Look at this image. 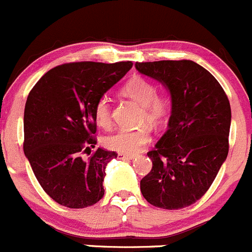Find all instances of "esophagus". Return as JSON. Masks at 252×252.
I'll list each match as a JSON object with an SVG mask.
<instances>
[{
    "instance_id": "1",
    "label": "esophagus",
    "mask_w": 252,
    "mask_h": 252,
    "mask_svg": "<svg viewBox=\"0 0 252 252\" xmlns=\"http://www.w3.org/2000/svg\"><path fill=\"white\" fill-rule=\"evenodd\" d=\"M118 158H119V159H123V160H132V159H134V155L121 154V153H119Z\"/></svg>"
}]
</instances>
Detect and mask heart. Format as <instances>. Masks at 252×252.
I'll list each match as a JSON object with an SVG mask.
<instances>
[{"mask_svg":"<svg viewBox=\"0 0 252 252\" xmlns=\"http://www.w3.org/2000/svg\"><path fill=\"white\" fill-rule=\"evenodd\" d=\"M121 93L134 102L143 105L142 119L150 124H158L165 118L170 108V99L166 94L157 92V86L143 76H133L124 85ZM94 120L98 126L108 128L111 124L110 103L107 97H100L95 102ZM150 141V132L147 127L136 129L121 128L105 137L104 145L108 149L121 154H136Z\"/></svg>","mask_w":252,"mask_h":252,"instance_id":"b5f03b06","label":"heart"}]
</instances>
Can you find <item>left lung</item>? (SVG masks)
I'll return each instance as SVG.
<instances>
[{"mask_svg": "<svg viewBox=\"0 0 252 252\" xmlns=\"http://www.w3.org/2000/svg\"><path fill=\"white\" fill-rule=\"evenodd\" d=\"M136 69L162 82L172 102L167 131L148 152L153 167L141 191L154 206L183 209L209 190L227 159L229 100L219 81L191 61L145 62Z\"/></svg>", "mask_w": 252, "mask_h": 252, "instance_id": "obj_1", "label": "left lung"}]
</instances>
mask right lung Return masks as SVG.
I'll return each mask as SVG.
<instances>
[{
  "mask_svg": "<svg viewBox=\"0 0 252 252\" xmlns=\"http://www.w3.org/2000/svg\"><path fill=\"white\" fill-rule=\"evenodd\" d=\"M132 65V62L62 64L30 91L24 110V154L40 186L58 204L84 209L104 195L105 167L118 154L102 148L88 160L81 154L97 143L95 102Z\"/></svg>",
  "mask_w": 252,
  "mask_h": 252,
  "instance_id": "1",
  "label": "right lung"
}]
</instances>
